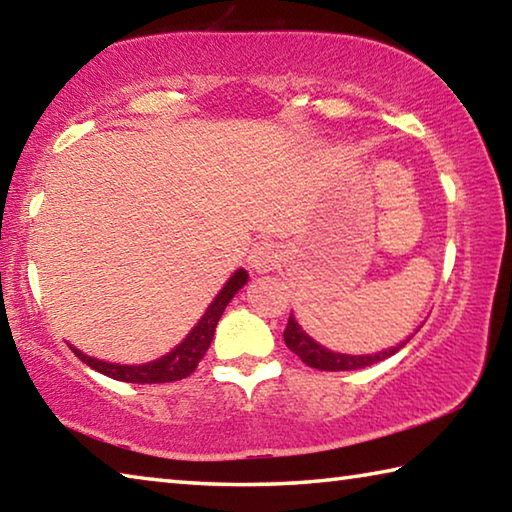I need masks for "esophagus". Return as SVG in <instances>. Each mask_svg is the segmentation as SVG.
Returning a JSON list of instances; mask_svg holds the SVG:
<instances>
[{
    "mask_svg": "<svg viewBox=\"0 0 512 512\" xmlns=\"http://www.w3.org/2000/svg\"><path fill=\"white\" fill-rule=\"evenodd\" d=\"M280 259H282V253L277 250L275 244H271V241H259V244H255L253 250H250L248 264L255 273H268L280 264Z\"/></svg>",
    "mask_w": 512,
    "mask_h": 512,
    "instance_id": "34e87169",
    "label": "esophagus"
}]
</instances>
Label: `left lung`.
<instances>
[{
  "mask_svg": "<svg viewBox=\"0 0 512 512\" xmlns=\"http://www.w3.org/2000/svg\"><path fill=\"white\" fill-rule=\"evenodd\" d=\"M409 339H411V336H409ZM284 343H287V348L291 352L298 354L302 363H307V366L316 368V370H357V368H366V366H372V363L393 357L397 350L404 348V343H402V345H397V348L384 350L379 354H366V357H350V354H339V352L325 350L323 345H318L314 339H311V336L302 332V327L296 323V318H293V316H289L287 329H284Z\"/></svg>",
  "mask_w": 512,
  "mask_h": 512,
  "instance_id": "8db88e82",
  "label": "left lung"
}]
</instances>
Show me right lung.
<instances>
[{
	"label": "right lung",
	"instance_id": "add662e5",
	"mask_svg": "<svg viewBox=\"0 0 512 512\" xmlns=\"http://www.w3.org/2000/svg\"><path fill=\"white\" fill-rule=\"evenodd\" d=\"M246 280H248V273L244 268H239V271L225 282V287L221 289L219 296L214 298L212 305L207 307L205 316L198 320V325L189 332L187 339L180 343L176 350L169 352L167 357H162L158 361L144 363V366H119V363H108V361L85 357V354L76 348L72 350L76 357H79L83 363H88L92 370H97L101 375L112 377L117 381H128V384H167V381L185 379L192 375L198 366V361L205 357V352L214 339V329L219 325V318L223 314L225 305L235 298V293L244 287Z\"/></svg>",
	"mask_w": 512,
	"mask_h": 512
}]
</instances>
